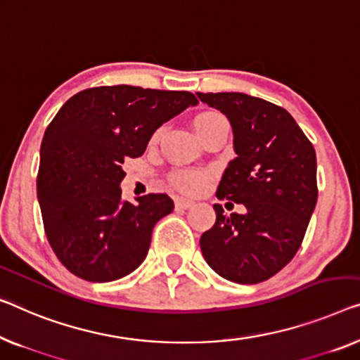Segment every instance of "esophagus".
I'll use <instances>...</instances> for the list:
<instances>
[{"instance_id": "esophagus-1", "label": "esophagus", "mask_w": 360, "mask_h": 360, "mask_svg": "<svg viewBox=\"0 0 360 360\" xmlns=\"http://www.w3.org/2000/svg\"><path fill=\"white\" fill-rule=\"evenodd\" d=\"M194 200H191V198H178L176 200V208H181V210H187V208L194 207Z\"/></svg>"}]
</instances>
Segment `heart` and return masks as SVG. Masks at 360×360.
I'll return each instance as SVG.
<instances>
[{
    "label": "heart",
    "mask_w": 360,
    "mask_h": 360,
    "mask_svg": "<svg viewBox=\"0 0 360 360\" xmlns=\"http://www.w3.org/2000/svg\"><path fill=\"white\" fill-rule=\"evenodd\" d=\"M224 121H226V120H224V117L219 115V112L207 111V112H200V115L195 117L194 127H195V131L198 134V132L205 131V129H208V127L218 124V122H224ZM160 132H162V131H158L157 134H155V139L160 136ZM205 181H207V178L203 174L195 173V171H187V169L178 171V173L173 176L174 186L179 187V189H182V191H186V192L200 191L202 187L205 186Z\"/></svg>",
    "instance_id": "heart-1"
}]
</instances>
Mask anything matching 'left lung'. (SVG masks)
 Instances as JSON below:
<instances>
[{"instance_id":"1","label":"left lung","mask_w":360,"mask_h":360,"mask_svg":"<svg viewBox=\"0 0 360 360\" xmlns=\"http://www.w3.org/2000/svg\"><path fill=\"white\" fill-rule=\"evenodd\" d=\"M233 129L236 157L219 181L217 197L243 203L226 214L214 203V224L200 249L219 276L255 284L276 275L296 255L317 205V157L289 112L239 92L200 94Z\"/></svg>"}]
</instances>
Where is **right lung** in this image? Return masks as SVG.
Here are the masks:
<instances>
[{"label": "right lung", "instance_id": "add662e5", "mask_svg": "<svg viewBox=\"0 0 360 360\" xmlns=\"http://www.w3.org/2000/svg\"><path fill=\"white\" fill-rule=\"evenodd\" d=\"M197 103L189 92L112 85L61 106L41 141L37 197L51 249L72 275L108 283L146 260L153 226L174 203L166 194L122 200V163Z\"/></svg>", "mask_w": 360, "mask_h": 360}]
</instances>
